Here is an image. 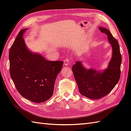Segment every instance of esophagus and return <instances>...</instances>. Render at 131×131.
Returning a JSON list of instances; mask_svg holds the SVG:
<instances>
[{"label": "esophagus", "instance_id": "obj_1", "mask_svg": "<svg viewBox=\"0 0 131 131\" xmlns=\"http://www.w3.org/2000/svg\"><path fill=\"white\" fill-rule=\"evenodd\" d=\"M69 63H70V61L68 58H66L64 61V65L66 66H68L69 64Z\"/></svg>", "mask_w": 131, "mask_h": 131}]
</instances>
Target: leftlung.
Here are the masks:
<instances>
[{"instance_id": "left-lung-1", "label": "left lung", "mask_w": 131, "mask_h": 131, "mask_svg": "<svg viewBox=\"0 0 131 131\" xmlns=\"http://www.w3.org/2000/svg\"><path fill=\"white\" fill-rule=\"evenodd\" d=\"M99 29L107 35L112 47V57L108 68L102 72L93 68L88 69L79 61L72 68L79 92L92 100L100 99L110 93L119 81L121 73L122 57L118 41L108 29L100 27Z\"/></svg>"}]
</instances>
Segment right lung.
Returning a JSON list of instances; mask_svg holds the SVG:
<instances>
[{
	"instance_id": "obj_1",
	"label": "right lung",
	"mask_w": 131,
	"mask_h": 131,
	"mask_svg": "<svg viewBox=\"0 0 131 131\" xmlns=\"http://www.w3.org/2000/svg\"><path fill=\"white\" fill-rule=\"evenodd\" d=\"M23 29L9 51L10 73L15 86L22 96L40 103L52 96L54 82L62 69L63 61H49L27 48Z\"/></svg>"
}]
</instances>
